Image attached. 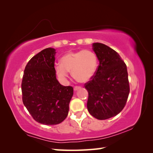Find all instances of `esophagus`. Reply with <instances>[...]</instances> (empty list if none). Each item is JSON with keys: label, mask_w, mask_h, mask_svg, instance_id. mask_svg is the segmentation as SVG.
<instances>
[{"label": "esophagus", "mask_w": 153, "mask_h": 153, "mask_svg": "<svg viewBox=\"0 0 153 153\" xmlns=\"http://www.w3.org/2000/svg\"><path fill=\"white\" fill-rule=\"evenodd\" d=\"M79 89H81V87H79V86H75L74 88V91H77V90H78Z\"/></svg>", "instance_id": "obj_1"}]
</instances>
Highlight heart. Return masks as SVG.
<instances>
[{"label":"heart","instance_id":"b5f03b06","mask_svg":"<svg viewBox=\"0 0 153 153\" xmlns=\"http://www.w3.org/2000/svg\"><path fill=\"white\" fill-rule=\"evenodd\" d=\"M60 62L55 69L57 76L63 81L69 77V71H71L77 82H88L94 76L98 67L97 55L89 50L68 52L62 56Z\"/></svg>","mask_w":153,"mask_h":153}]
</instances>
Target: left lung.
<instances>
[{
    "instance_id": "1",
    "label": "left lung",
    "mask_w": 153,
    "mask_h": 153,
    "mask_svg": "<svg viewBox=\"0 0 153 153\" xmlns=\"http://www.w3.org/2000/svg\"><path fill=\"white\" fill-rule=\"evenodd\" d=\"M99 61L95 76L85 84L88 92L87 108L100 120L113 117L125 107L129 93L127 66L120 55L104 44L93 43Z\"/></svg>"
}]
</instances>
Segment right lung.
Wrapping results in <instances>:
<instances>
[{"mask_svg": "<svg viewBox=\"0 0 153 153\" xmlns=\"http://www.w3.org/2000/svg\"><path fill=\"white\" fill-rule=\"evenodd\" d=\"M55 49L47 48L33 56L25 66L22 82V100L37 122L51 126L67 117L74 94L71 86H64L56 77Z\"/></svg>", "mask_w": 153, "mask_h": 153, "instance_id": "right-lung-1", "label": "right lung"}]
</instances>
